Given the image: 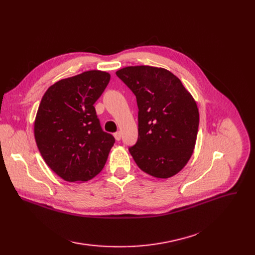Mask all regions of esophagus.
Listing matches in <instances>:
<instances>
[{"label":"esophagus","mask_w":255,"mask_h":255,"mask_svg":"<svg viewBox=\"0 0 255 255\" xmlns=\"http://www.w3.org/2000/svg\"><path fill=\"white\" fill-rule=\"evenodd\" d=\"M114 136H115V138H116V140H121V138H122V133H121L120 131H118V132H116L115 134H114Z\"/></svg>","instance_id":"34e87169"}]
</instances>
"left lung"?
<instances>
[{"label": "left lung", "mask_w": 255, "mask_h": 255, "mask_svg": "<svg viewBox=\"0 0 255 255\" xmlns=\"http://www.w3.org/2000/svg\"><path fill=\"white\" fill-rule=\"evenodd\" d=\"M116 74L136 96L138 139L129 148L137 166L157 179L180 172L197 137L196 101L179 77L164 68L129 66Z\"/></svg>", "instance_id": "obj_1"}]
</instances>
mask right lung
<instances>
[{
    "mask_svg": "<svg viewBox=\"0 0 255 255\" xmlns=\"http://www.w3.org/2000/svg\"><path fill=\"white\" fill-rule=\"evenodd\" d=\"M110 79L105 71H85L50 86L40 102L34 123L37 146L50 169L67 182L96 177L115 143L94 107Z\"/></svg>",
    "mask_w": 255,
    "mask_h": 255,
    "instance_id": "right-lung-1",
    "label": "right lung"
}]
</instances>
